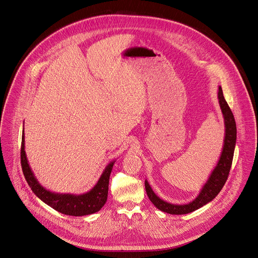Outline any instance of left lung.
Segmentation results:
<instances>
[{"instance_id": "8db88e82", "label": "left lung", "mask_w": 258, "mask_h": 258, "mask_svg": "<svg viewBox=\"0 0 258 258\" xmlns=\"http://www.w3.org/2000/svg\"><path fill=\"white\" fill-rule=\"evenodd\" d=\"M218 99H219V104L223 113L225 125L223 150L220 156V159L218 161L214 170L212 171L208 182L205 184L201 193L198 194L195 200L187 205H174L164 202L154 193L148 181L145 182L146 191L150 201L157 209H159L164 213H168L171 215H184L204 207L208 203L212 202L214 198L219 194L227 180L232 164V158L236 142V125L232 111L230 110L226 100L224 99L221 87H219V91H218Z\"/></svg>"}]
</instances>
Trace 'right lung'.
<instances>
[{
  "label": "right lung",
  "instance_id": "obj_1",
  "mask_svg": "<svg viewBox=\"0 0 258 258\" xmlns=\"http://www.w3.org/2000/svg\"><path fill=\"white\" fill-rule=\"evenodd\" d=\"M21 162L22 168L26 180L31 187L32 191L40 198V200L54 209L55 211L60 212L69 216H85L94 214L98 211H100L102 207L105 205L107 201L108 194V183H109V175L112 170V166L114 161L110 162L104 169L101 174L100 179L94 186V188L81 195H73V194H60L54 193L46 190L42 187L37 179L35 177L26 156L25 151V133L23 131L22 137V149H21Z\"/></svg>",
  "mask_w": 258,
  "mask_h": 258
}]
</instances>
